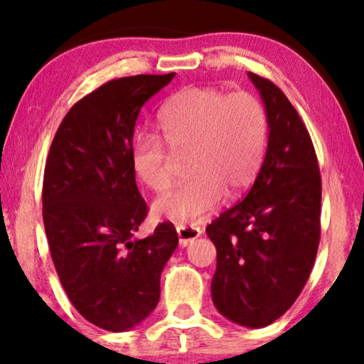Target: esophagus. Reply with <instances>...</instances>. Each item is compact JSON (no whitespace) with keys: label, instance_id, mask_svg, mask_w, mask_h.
<instances>
[{"label":"esophagus","instance_id":"obj_1","mask_svg":"<svg viewBox=\"0 0 364 364\" xmlns=\"http://www.w3.org/2000/svg\"><path fill=\"white\" fill-rule=\"evenodd\" d=\"M200 235H202V230L197 227H188V225L177 227V237H178V243H181V247H187L188 243H192Z\"/></svg>","mask_w":364,"mask_h":364}]
</instances>
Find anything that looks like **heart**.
Returning <instances> with one entry per match:
<instances>
[{"label":"heart","instance_id":"b5f03b06","mask_svg":"<svg viewBox=\"0 0 364 364\" xmlns=\"http://www.w3.org/2000/svg\"><path fill=\"white\" fill-rule=\"evenodd\" d=\"M157 121L173 156H188L191 176L154 203L157 217L196 222L215 210L223 196H242L255 181L268 141L267 109L257 96L186 87L162 104ZM165 144L152 132L137 134L132 142V171L154 192L167 191L172 183V156Z\"/></svg>","mask_w":364,"mask_h":364}]
</instances>
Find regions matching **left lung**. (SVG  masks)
Wrapping results in <instances>:
<instances>
[{
  "mask_svg": "<svg viewBox=\"0 0 364 364\" xmlns=\"http://www.w3.org/2000/svg\"><path fill=\"white\" fill-rule=\"evenodd\" d=\"M268 116V146L247 197L207 227L217 248L212 300L237 325L263 328L300 295L320 243L321 177L295 107L268 79L248 73Z\"/></svg>",
  "mask_w": 364,
  "mask_h": 364,
  "instance_id": "1",
  "label": "left lung"
}]
</instances>
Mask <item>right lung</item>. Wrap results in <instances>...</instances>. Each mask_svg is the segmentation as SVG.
<instances>
[{
    "label": "right lung",
    "instance_id": "obj_1",
    "mask_svg": "<svg viewBox=\"0 0 364 364\" xmlns=\"http://www.w3.org/2000/svg\"><path fill=\"white\" fill-rule=\"evenodd\" d=\"M173 76L102 84L74 104L49 149L43 220L54 267L74 308L107 331L131 330L151 315L178 243L171 222L134 237L147 205L131 166L139 112Z\"/></svg>",
    "mask_w": 364,
    "mask_h": 364
}]
</instances>
